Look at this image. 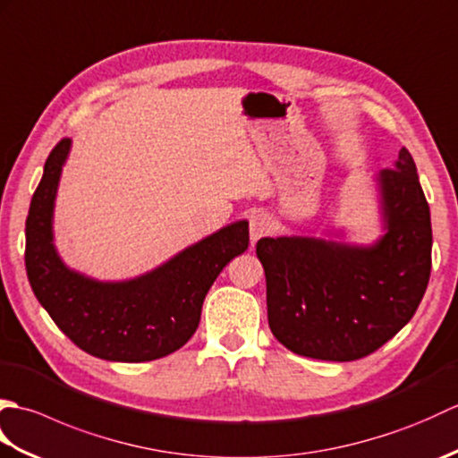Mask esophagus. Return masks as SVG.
I'll list each match as a JSON object with an SVG mask.
<instances>
[{
    "instance_id": "34e87169",
    "label": "esophagus",
    "mask_w": 458,
    "mask_h": 458,
    "mask_svg": "<svg viewBox=\"0 0 458 458\" xmlns=\"http://www.w3.org/2000/svg\"><path fill=\"white\" fill-rule=\"evenodd\" d=\"M271 232V218L264 212H258L250 218V240L258 242Z\"/></svg>"
}]
</instances>
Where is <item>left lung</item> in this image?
I'll return each mask as SVG.
<instances>
[{
	"label": "left lung",
	"mask_w": 458,
	"mask_h": 458,
	"mask_svg": "<svg viewBox=\"0 0 458 458\" xmlns=\"http://www.w3.org/2000/svg\"><path fill=\"white\" fill-rule=\"evenodd\" d=\"M384 234L372 246L279 236L261 238L267 320L291 352L350 362L410 323L431 276V214L411 153L379 171Z\"/></svg>",
	"instance_id": "obj_1"
}]
</instances>
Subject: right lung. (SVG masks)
<instances>
[{
  "mask_svg": "<svg viewBox=\"0 0 458 458\" xmlns=\"http://www.w3.org/2000/svg\"><path fill=\"white\" fill-rule=\"evenodd\" d=\"M72 140L48 155L25 222V267L38 303L72 343L110 362H149L189 343L214 279L250 244L240 220L179 251L149 274L98 281L64 266L53 244V210Z\"/></svg>",
  "mask_w": 458,
  "mask_h": 458,
  "instance_id": "obj_1",
  "label": "right lung"
}]
</instances>
